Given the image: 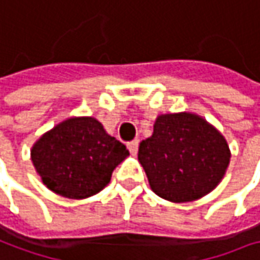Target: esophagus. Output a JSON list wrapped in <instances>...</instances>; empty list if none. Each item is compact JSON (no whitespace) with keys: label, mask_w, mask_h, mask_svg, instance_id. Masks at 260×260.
<instances>
[{"label":"esophagus","mask_w":260,"mask_h":260,"mask_svg":"<svg viewBox=\"0 0 260 260\" xmlns=\"http://www.w3.org/2000/svg\"><path fill=\"white\" fill-rule=\"evenodd\" d=\"M138 147H140V141L138 140H134V141L128 142V148H129L131 154H137Z\"/></svg>","instance_id":"esophagus-1"}]
</instances>
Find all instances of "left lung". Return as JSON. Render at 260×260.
<instances>
[{"label":"left lung","mask_w":260,"mask_h":260,"mask_svg":"<svg viewBox=\"0 0 260 260\" xmlns=\"http://www.w3.org/2000/svg\"><path fill=\"white\" fill-rule=\"evenodd\" d=\"M138 160L158 197L189 202L220 183L230 150L207 120L186 112L170 113L157 118L152 135L140 144Z\"/></svg>","instance_id":"obj_1"}]
</instances>
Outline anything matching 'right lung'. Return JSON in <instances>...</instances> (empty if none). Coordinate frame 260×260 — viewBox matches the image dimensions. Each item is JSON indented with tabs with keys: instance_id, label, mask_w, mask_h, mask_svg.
<instances>
[{
	"instance_id": "add662e5",
	"label": "right lung",
	"mask_w": 260,
	"mask_h": 260,
	"mask_svg": "<svg viewBox=\"0 0 260 260\" xmlns=\"http://www.w3.org/2000/svg\"><path fill=\"white\" fill-rule=\"evenodd\" d=\"M129 154L94 118H70L40 137L31 161L52 192L71 199L96 195Z\"/></svg>"
}]
</instances>
